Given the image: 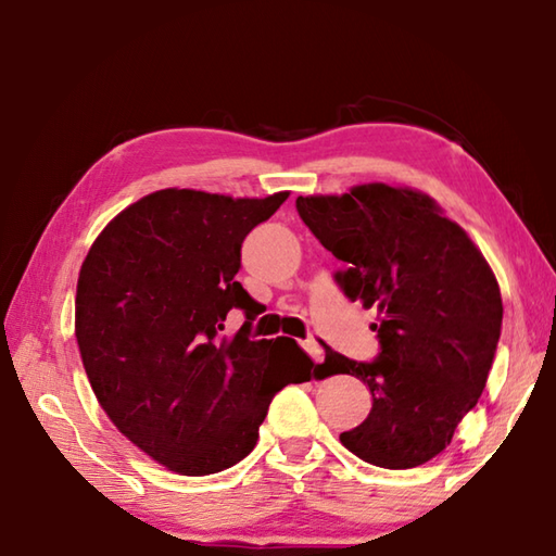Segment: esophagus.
<instances>
[{
	"instance_id": "34e87169",
	"label": "esophagus",
	"mask_w": 556,
	"mask_h": 556,
	"mask_svg": "<svg viewBox=\"0 0 556 556\" xmlns=\"http://www.w3.org/2000/svg\"><path fill=\"white\" fill-rule=\"evenodd\" d=\"M301 346L311 354L313 362H323V358H325L323 346H320V342H318V340H315V337H308V340H303V342H301Z\"/></svg>"
}]
</instances>
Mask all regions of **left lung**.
I'll return each instance as SVG.
<instances>
[{"label": "left lung", "mask_w": 556, "mask_h": 556, "mask_svg": "<svg viewBox=\"0 0 556 556\" xmlns=\"http://www.w3.org/2000/svg\"><path fill=\"white\" fill-rule=\"evenodd\" d=\"M296 210L342 263L334 281L344 296L378 311L374 362L323 342V376H356L374 395L368 417L340 441L386 470L424 465L451 443L486 386L504 318L494 271L463 228L415 190L358 185L342 198H299Z\"/></svg>", "instance_id": "obj_1"}]
</instances>
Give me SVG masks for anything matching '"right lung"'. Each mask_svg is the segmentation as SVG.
<instances>
[{"mask_svg":"<svg viewBox=\"0 0 556 556\" xmlns=\"http://www.w3.org/2000/svg\"><path fill=\"white\" fill-rule=\"evenodd\" d=\"M287 198L151 192L119 212L84 260L76 342L86 376L115 427L173 472L204 477L241 463L271 397L311 380L296 340H250L260 303L236 281L245 236ZM233 307L247 323L226 338Z\"/></svg>","mask_w":556,"mask_h":556,"instance_id":"add662e5","label":"right lung"}]
</instances>
